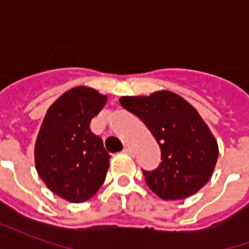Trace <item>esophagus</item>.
<instances>
[{"label":"esophagus","instance_id":"34e87169","mask_svg":"<svg viewBox=\"0 0 249 249\" xmlns=\"http://www.w3.org/2000/svg\"><path fill=\"white\" fill-rule=\"evenodd\" d=\"M123 152H124L125 155H128V156H133V155H135V152H133V149H132L130 146H125Z\"/></svg>","mask_w":249,"mask_h":249}]
</instances>
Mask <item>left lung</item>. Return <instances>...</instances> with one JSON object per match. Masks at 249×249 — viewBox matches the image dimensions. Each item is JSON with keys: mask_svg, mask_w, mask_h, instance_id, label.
I'll return each mask as SVG.
<instances>
[{"mask_svg": "<svg viewBox=\"0 0 249 249\" xmlns=\"http://www.w3.org/2000/svg\"><path fill=\"white\" fill-rule=\"evenodd\" d=\"M120 104L140 117L161 149L159 168L142 171L152 192L162 200H180L208 183L217 162L219 145L196 108L171 90L123 96Z\"/></svg>", "mask_w": 249, "mask_h": 249, "instance_id": "left-lung-1", "label": "left lung"}]
</instances>
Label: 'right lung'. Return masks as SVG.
I'll return each instance as SVG.
<instances>
[{"mask_svg": "<svg viewBox=\"0 0 249 249\" xmlns=\"http://www.w3.org/2000/svg\"><path fill=\"white\" fill-rule=\"evenodd\" d=\"M107 100L93 88H71L49 107L37 135V173L52 192L71 203L92 197L108 172L110 156L89 126Z\"/></svg>", "mask_w": 249, "mask_h": 249, "instance_id": "1", "label": "right lung"}]
</instances>
